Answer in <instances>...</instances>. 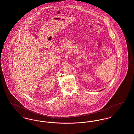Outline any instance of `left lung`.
<instances>
[{
    "label": "left lung",
    "instance_id": "8db88e82",
    "mask_svg": "<svg viewBox=\"0 0 134 134\" xmlns=\"http://www.w3.org/2000/svg\"><path fill=\"white\" fill-rule=\"evenodd\" d=\"M102 90H100V91H102Z\"/></svg>",
    "mask_w": 134,
    "mask_h": 134
}]
</instances>
